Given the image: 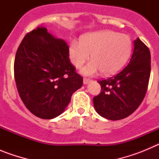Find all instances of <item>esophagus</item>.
Instances as JSON below:
<instances>
[{"label": "esophagus", "instance_id": "34e87169", "mask_svg": "<svg viewBox=\"0 0 159 159\" xmlns=\"http://www.w3.org/2000/svg\"><path fill=\"white\" fill-rule=\"evenodd\" d=\"M91 80H89V79H84V85H86V84H89L90 82H91Z\"/></svg>", "mask_w": 159, "mask_h": 159}]
</instances>
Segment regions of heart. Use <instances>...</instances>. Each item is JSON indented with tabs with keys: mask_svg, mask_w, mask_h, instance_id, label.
<instances>
[{
	"mask_svg": "<svg viewBox=\"0 0 159 159\" xmlns=\"http://www.w3.org/2000/svg\"><path fill=\"white\" fill-rule=\"evenodd\" d=\"M130 37L124 33L102 30L84 34L80 43L72 40L68 55L76 68L82 67L90 59L92 60L81 69L84 75H94L102 71L111 75L119 72L126 64L131 53Z\"/></svg>",
	"mask_w": 159,
	"mask_h": 159,
	"instance_id": "heart-1",
	"label": "heart"
}]
</instances>
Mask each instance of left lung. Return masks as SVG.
I'll return each instance as SVG.
<instances>
[{"label":"left lung","mask_w":159,"mask_h":159,"mask_svg":"<svg viewBox=\"0 0 159 159\" xmlns=\"http://www.w3.org/2000/svg\"><path fill=\"white\" fill-rule=\"evenodd\" d=\"M151 75V52L137 38L130 62L119 74L99 81L101 92L94 97L97 113L110 120L131 115L143 102Z\"/></svg>","instance_id":"left-lung-1"}]
</instances>
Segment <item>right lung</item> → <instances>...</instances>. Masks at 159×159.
Listing matches in <instances>:
<instances>
[{
    "mask_svg": "<svg viewBox=\"0 0 159 159\" xmlns=\"http://www.w3.org/2000/svg\"><path fill=\"white\" fill-rule=\"evenodd\" d=\"M16 88L25 107L43 119L57 117L83 85L68 55V46L43 26L29 32L14 62Z\"/></svg>",
    "mask_w": 159,
    "mask_h": 159,
    "instance_id": "1",
    "label": "right lung"
}]
</instances>
